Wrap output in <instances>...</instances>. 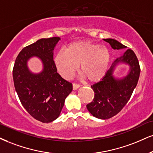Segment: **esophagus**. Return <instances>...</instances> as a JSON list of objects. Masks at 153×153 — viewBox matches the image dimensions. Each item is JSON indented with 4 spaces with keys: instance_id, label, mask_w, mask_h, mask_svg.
<instances>
[{
    "instance_id": "obj_1",
    "label": "esophagus",
    "mask_w": 153,
    "mask_h": 153,
    "mask_svg": "<svg viewBox=\"0 0 153 153\" xmlns=\"http://www.w3.org/2000/svg\"><path fill=\"white\" fill-rule=\"evenodd\" d=\"M80 87V85L78 84H76V83H73V89L74 90H76L77 88H79Z\"/></svg>"
}]
</instances>
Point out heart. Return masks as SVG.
Listing matches in <instances>:
<instances>
[{
    "instance_id": "1",
    "label": "heart",
    "mask_w": 153,
    "mask_h": 153,
    "mask_svg": "<svg viewBox=\"0 0 153 153\" xmlns=\"http://www.w3.org/2000/svg\"><path fill=\"white\" fill-rule=\"evenodd\" d=\"M111 52L105 46L89 41L69 44L65 51H59L54 63L59 74L69 79L80 65V72L90 82H97L104 76L111 62Z\"/></svg>"
}]
</instances>
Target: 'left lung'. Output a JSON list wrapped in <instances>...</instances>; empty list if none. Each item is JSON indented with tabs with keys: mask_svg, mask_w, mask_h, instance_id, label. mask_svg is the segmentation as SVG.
I'll return each mask as SVG.
<instances>
[{
	"mask_svg": "<svg viewBox=\"0 0 153 153\" xmlns=\"http://www.w3.org/2000/svg\"><path fill=\"white\" fill-rule=\"evenodd\" d=\"M103 40L109 43L114 50L126 48L125 45L114 39H103ZM119 63L128 65L129 72L122 78H116L113 73L115 67ZM140 72L137 56L133 50L128 49L113 62L102 79L91 86L95 94L93 101L86 105L90 114L103 120L108 119L118 114L129 101L136 87Z\"/></svg>",
	"mask_w": 153,
	"mask_h": 153,
	"instance_id": "obj_1",
	"label": "left lung"
}]
</instances>
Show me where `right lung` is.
Here are the masks:
<instances>
[{
	"label": "right lung",
	"mask_w": 153,
	"mask_h": 153,
	"mask_svg": "<svg viewBox=\"0 0 153 153\" xmlns=\"http://www.w3.org/2000/svg\"><path fill=\"white\" fill-rule=\"evenodd\" d=\"M60 38H42L24 48L15 62L13 70L16 91L22 105L34 118L50 123L59 116L72 84L57 73L53 51ZM39 58L43 69L33 73L27 66L32 57Z\"/></svg>",
	"instance_id": "obj_1"
}]
</instances>
